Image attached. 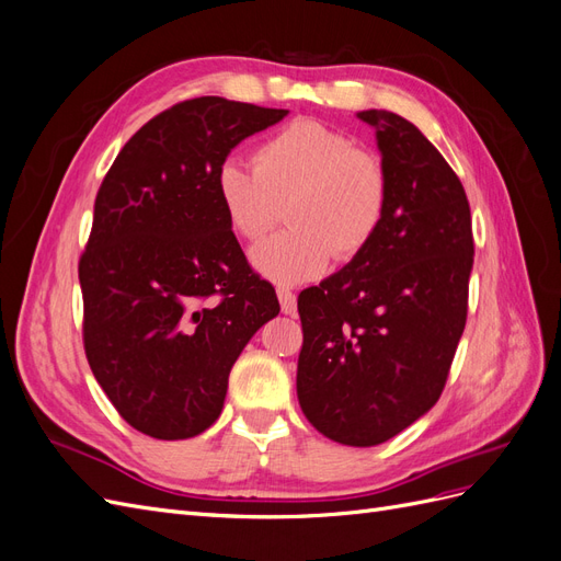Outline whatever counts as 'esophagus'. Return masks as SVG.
Segmentation results:
<instances>
[{
	"instance_id": "obj_1",
	"label": "esophagus",
	"mask_w": 561,
	"mask_h": 561,
	"mask_svg": "<svg viewBox=\"0 0 561 561\" xmlns=\"http://www.w3.org/2000/svg\"><path fill=\"white\" fill-rule=\"evenodd\" d=\"M276 295H278V301H280V311L285 316H295L297 313V297H295V293L287 290V287H278Z\"/></svg>"
}]
</instances>
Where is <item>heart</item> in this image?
I'll return each mask as SVG.
<instances>
[{
    "label": "heart",
    "mask_w": 561,
    "mask_h": 561,
    "mask_svg": "<svg viewBox=\"0 0 561 561\" xmlns=\"http://www.w3.org/2000/svg\"><path fill=\"white\" fill-rule=\"evenodd\" d=\"M252 165L219 163L215 194L243 241H260L285 206L290 229L252 250V266L264 278L313 280L332 260H358L377 239L390 196L386 165L344 130L295 118L254 149Z\"/></svg>",
    "instance_id": "b5f03b06"
}]
</instances>
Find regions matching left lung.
Masks as SVG:
<instances>
[{"label":"left lung","instance_id":"1","mask_svg":"<svg viewBox=\"0 0 561 561\" xmlns=\"http://www.w3.org/2000/svg\"><path fill=\"white\" fill-rule=\"evenodd\" d=\"M390 196L377 239L301 290L297 398L339 445L375 447L443 396L466 328L472 219L461 180L407 118L365 110Z\"/></svg>","mask_w":561,"mask_h":561}]
</instances>
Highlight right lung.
Instances as JSON below:
<instances>
[{"label":"right lung","mask_w":561,"mask_h":561,"mask_svg":"<svg viewBox=\"0 0 561 561\" xmlns=\"http://www.w3.org/2000/svg\"><path fill=\"white\" fill-rule=\"evenodd\" d=\"M287 110L184 100L118 151L79 260L83 348L135 431L186 439L222 414L229 371L280 307L250 268L215 194V173Z\"/></svg>","instance_id":"add662e5"}]
</instances>
